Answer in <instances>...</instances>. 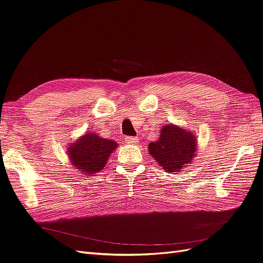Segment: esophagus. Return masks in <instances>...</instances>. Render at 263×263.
I'll return each instance as SVG.
<instances>
[{"instance_id":"34e87169","label":"esophagus","mask_w":263,"mask_h":263,"mask_svg":"<svg viewBox=\"0 0 263 263\" xmlns=\"http://www.w3.org/2000/svg\"><path fill=\"white\" fill-rule=\"evenodd\" d=\"M125 142L128 145H136L138 144V138L136 137H125Z\"/></svg>"}]
</instances>
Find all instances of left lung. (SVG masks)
<instances>
[{
	"label": "left lung",
	"mask_w": 263,
	"mask_h": 263,
	"mask_svg": "<svg viewBox=\"0 0 263 263\" xmlns=\"http://www.w3.org/2000/svg\"><path fill=\"white\" fill-rule=\"evenodd\" d=\"M197 150V139L193 130L173 124L162 126L160 137L148 146L149 155L155 158L165 172L178 173L192 163Z\"/></svg>",
	"instance_id": "left-lung-1"
}]
</instances>
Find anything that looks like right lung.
Segmentation results:
<instances>
[{"mask_svg": "<svg viewBox=\"0 0 263 263\" xmlns=\"http://www.w3.org/2000/svg\"><path fill=\"white\" fill-rule=\"evenodd\" d=\"M118 144L113 139L102 138L87 132L68 145L67 154L71 165L83 174L98 173L107 163Z\"/></svg>", "mask_w": 263, "mask_h": 263, "instance_id": "add662e5", "label": "right lung"}]
</instances>
